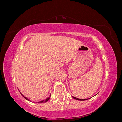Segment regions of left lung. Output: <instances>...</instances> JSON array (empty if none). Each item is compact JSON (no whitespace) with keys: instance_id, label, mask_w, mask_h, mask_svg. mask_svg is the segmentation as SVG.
<instances>
[{"instance_id":"8db88e82","label":"left lung","mask_w":122,"mask_h":122,"mask_svg":"<svg viewBox=\"0 0 122 122\" xmlns=\"http://www.w3.org/2000/svg\"><path fill=\"white\" fill-rule=\"evenodd\" d=\"M96 94V95H97ZM72 97H73V99H76V100H80V101H84V100H88V99H91V98H88V99H78V98H76V97H74V96H72Z\"/></svg>"}]
</instances>
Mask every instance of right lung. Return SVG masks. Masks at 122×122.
<instances>
[{"instance_id":"1","label":"right lung","mask_w":122,"mask_h":122,"mask_svg":"<svg viewBox=\"0 0 122 122\" xmlns=\"http://www.w3.org/2000/svg\"><path fill=\"white\" fill-rule=\"evenodd\" d=\"M20 92V91H19ZM20 93H21V94L22 95V96L26 99V100H28V101H30V102H34V103H45V102H46L47 101H48L49 100V99H50V96H49V97H47L46 99H43V100H41V101H36V102H35V101H32L31 100H29L28 98H27V97H25V96H24V95L22 94L21 92H20Z\"/></svg>"}]
</instances>
